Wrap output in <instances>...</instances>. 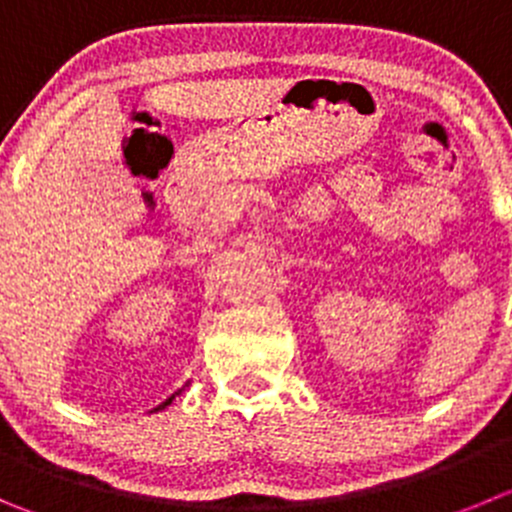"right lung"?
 I'll return each mask as SVG.
<instances>
[{
	"mask_svg": "<svg viewBox=\"0 0 512 512\" xmlns=\"http://www.w3.org/2000/svg\"><path fill=\"white\" fill-rule=\"evenodd\" d=\"M174 396H176V394H171V396H169V399H166V401H164V404H159V407H156V409H154V412H161V409H166V407H169L171 401H174Z\"/></svg>",
	"mask_w": 512,
	"mask_h": 512,
	"instance_id": "right-lung-1",
	"label": "right lung"
}]
</instances>
